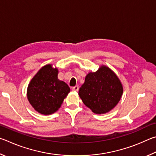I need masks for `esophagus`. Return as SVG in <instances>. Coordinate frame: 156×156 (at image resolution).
Listing matches in <instances>:
<instances>
[{
  "mask_svg": "<svg viewBox=\"0 0 156 156\" xmlns=\"http://www.w3.org/2000/svg\"><path fill=\"white\" fill-rule=\"evenodd\" d=\"M73 91H75V92H77L78 90H79V86H74V87H73Z\"/></svg>",
  "mask_w": 156,
  "mask_h": 156,
  "instance_id": "34e87169",
  "label": "esophagus"
}]
</instances>
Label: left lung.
I'll use <instances>...</instances> for the list:
<instances>
[{
	"instance_id": "left-lung-1",
	"label": "left lung",
	"mask_w": 156,
	"mask_h": 156,
	"mask_svg": "<svg viewBox=\"0 0 156 156\" xmlns=\"http://www.w3.org/2000/svg\"><path fill=\"white\" fill-rule=\"evenodd\" d=\"M123 88L118 76L110 68L101 66L86 75L79 95L86 106L95 114H105L118 104Z\"/></svg>"
}]
</instances>
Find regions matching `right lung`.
I'll return each mask as SVG.
<instances>
[{
  "label": "right lung",
  "mask_w": 156,
  "mask_h": 156,
  "mask_svg": "<svg viewBox=\"0 0 156 156\" xmlns=\"http://www.w3.org/2000/svg\"><path fill=\"white\" fill-rule=\"evenodd\" d=\"M58 69L47 64L38 71L27 88V99L32 107L44 115L53 114L61 107L70 89L57 77Z\"/></svg>",
  "instance_id": "obj_1"
}]
</instances>
